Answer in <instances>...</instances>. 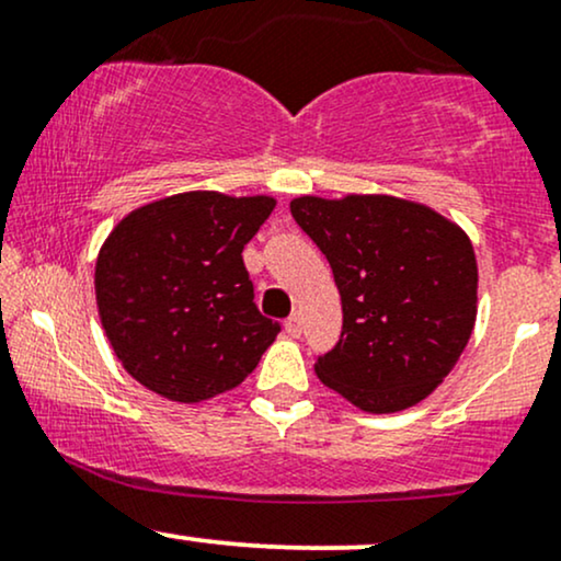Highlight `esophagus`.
I'll use <instances>...</instances> for the list:
<instances>
[{
	"label": "esophagus",
	"mask_w": 561,
	"mask_h": 561,
	"mask_svg": "<svg viewBox=\"0 0 561 561\" xmlns=\"http://www.w3.org/2000/svg\"><path fill=\"white\" fill-rule=\"evenodd\" d=\"M285 330H287L289 337H300V334H302V317H300V313H293V317L285 321Z\"/></svg>",
	"instance_id": "esophagus-1"
}]
</instances>
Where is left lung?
<instances>
[{"label": "left lung", "mask_w": 561, "mask_h": 561, "mask_svg": "<svg viewBox=\"0 0 561 561\" xmlns=\"http://www.w3.org/2000/svg\"><path fill=\"white\" fill-rule=\"evenodd\" d=\"M298 227L330 261L343 334L317 377L369 414H396L433 392L472 337L478 261L459 224L392 195H300Z\"/></svg>", "instance_id": "8db88e82"}]
</instances>
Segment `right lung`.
Instances as JSON below:
<instances>
[{
    "instance_id": "right-lung-1",
    "label": "right lung",
    "mask_w": 561,
    "mask_h": 561,
    "mask_svg": "<svg viewBox=\"0 0 561 561\" xmlns=\"http://www.w3.org/2000/svg\"><path fill=\"white\" fill-rule=\"evenodd\" d=\"M274 205L268 195L195 190L152 199L115 224L96 255V311L139 385L199 403L259 366L282 327L255 308L242 248Z\"/></svg>"
}]
</instances>
